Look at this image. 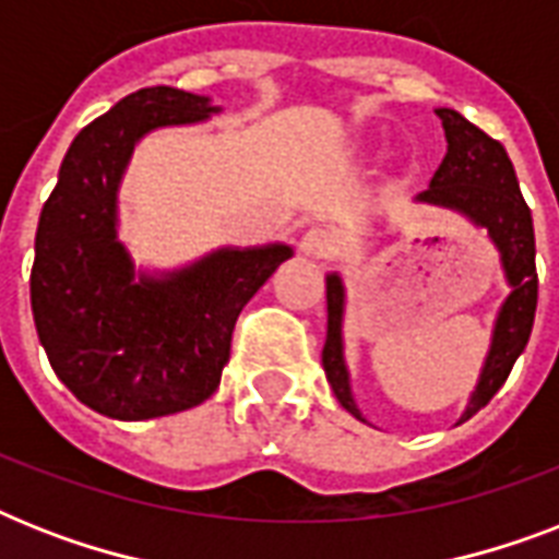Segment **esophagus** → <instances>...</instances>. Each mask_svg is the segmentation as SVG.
<instances>
[{
  "mask_svg": "<svg viewBox=\"0 0 559 559\" xmlns=\"http://www.w3.org/2000/svg\"><path fill=\"white\" fill-rule=\"evenodd\" d=\"M336 246H340V240L333 237V231H328V228H307L305 235H301V252L307 254V258H333L336 254Z\"/></svg>",
  "mask_w": 559,
  "mask_h": 559,
  "instance_id": "esophagus-1",
  "label": "esophagus"
}]
</instances>
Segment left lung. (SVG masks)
<instances>
[{
  "mask_svg": "<svg viewBox=\"0 0 559 559\" xmlns=\"http://www.w3.org/2000/svg\"><path fill=\"white\" fill-rule=\"evenodd\" d=\"M447 133V156L435 170L432 182L420 202H432L443 209L467 214L476 226H485L490 240L502 254L504 278L511 284V296L499 310L493 328L490 354L485 359L478 385L469 397L459 424L469 420L478 408H485L493 394L504 385L513 362L528 345L534 313H537V246H534V219L525 197L520 193L516 170L508 159L502 144L490 139L485 130L469 124L455 109H435ZM342 310H345V287L333 272L328 275V340L322 348V366L333 394L357 420H366L350 397V380L345 357H342Z\"/></svg>",
  "mask_w": 559,
  "mask_h": 559,
  "instance_id": "left-lung-1",
  "label": "left lung"
}]
</instances>
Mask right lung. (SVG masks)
<instances>
[{
    "mask_svg": "<svg viewBox=\"0 0 559 559\" xmlns=\"http://www.w3.org/2000/svg\"><path fill=\"white\" fill-rule=\"evenodd\" d=\"M217 112L174 86L127 95L74 135L43 205L31 310L48 362L74 397L116 420L209 400L246 301L293 258L284 243L219 249L170 275H139L116 237L118 182L144 133Z\"/></svg>",
    "mask_w": 559,
    "mask_h": 559,
    "instance_id": "obj_1",
    "label": "right lung"
}]
</instances>
